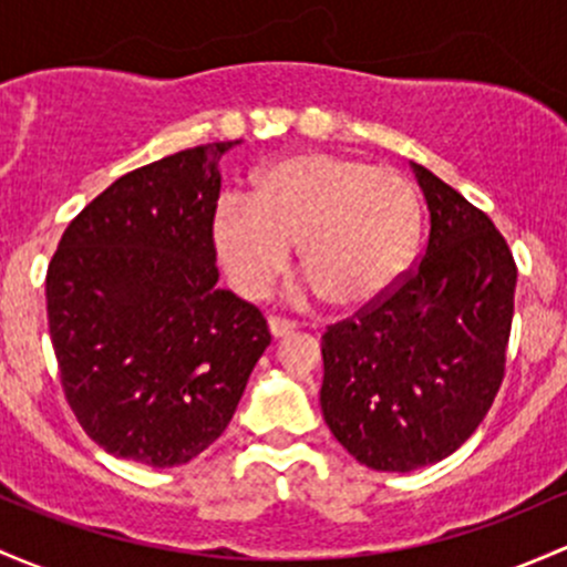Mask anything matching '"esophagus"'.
I'll use <instances>...</instances> for the list:
<instances>
[{
	"label": "esophagus",
	"instance_id": "obj_1",
	"mask_svg": "<svg viewBox=\"0 0 567 567\" xmlns=\"http://www.w3.org/2000/svg\"><path fill=\"white\" fill-rule=\"evenodd\" d=\"M268 331H271L274 339H282L296 331V323H290V320L285 318H268Z\"/></svg>",
	"mask_w": 567,
	"mask_h": 567
}]
</instances>
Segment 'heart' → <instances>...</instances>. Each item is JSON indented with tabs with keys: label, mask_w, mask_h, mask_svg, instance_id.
I'll list each match as a JSON object with an SVG mask.
<instances>
[{
	"label": "heart",
	"mask_w": 567,
	"mask_h": 567,
	"mask_svg": "<svg viewBox=\"0 0 567 567\" xmlns=\"http://www.w3.org/2000/svg\"><path fill=\"white\" fill-rule=\"evenodd\" d=\"M212 238L244 299H264L299 244L307 293L359 312L385 299L413 264L421 200L391 168L348 154H293L260 171L252 198L219 200Z\"/></svg>",
	"instance_id": "b5f03b06"
}]
</instances>
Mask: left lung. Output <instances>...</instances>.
I'll list each match as a JSON object with an SVG mask.
<instances>
[{
  "instance_id": "obj_1",
  "label": "left lung",
  "mask_w": 567,
  "mask_h": 567,
  "mask_svg": "<svg viewBox=\"0 0 567 567\" xmlns=\"http://www.w3.org/2000/svg\"><path fill=\"white\" fill-rule=\"evenodd\" d=\"M421 264L367 312L323 333L320 408L350 456L410 473L478 429L505 374L516 264L492 219L424 165Z\"/></svg>"
}]
</instances>
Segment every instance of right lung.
I'll use <instances>...</instances> for the list:
<instances>
[{
	"label": "right lung",
	"mask_w": 567,
	"mask_h": 567,
	"mask_svg": "<svg viewBox=\"0 0 567 567\" xmlns=\"http://www.w3.org/2000/svg\"><path fill=\"white\" fill-rule=\"evenodd\" d=\"M236 143L116 178L68 225L48 266L64 396L118 458L176 467L204 454L271 342L260 309L217 288L219 159Z\"/></svg>",
	"instance_id": "right-lung-1"
}]
</instances>
